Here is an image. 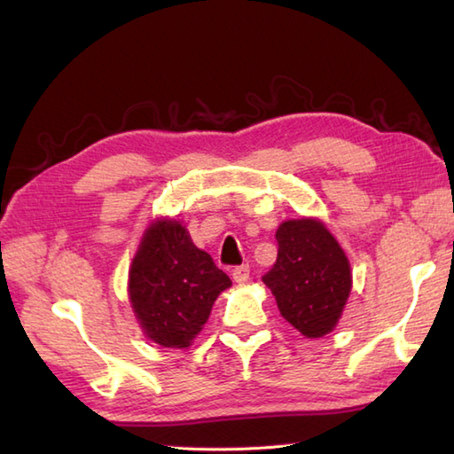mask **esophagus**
I'll use <instances>...</instances> for the list:
<instances>
[{"label":"esophagus","mask_w":454,"mask_h":454,"mask_svg":"<svg viewBox=\"0 0 454 454\" xmlns=\"http://www.w3.org/2000/svg\"><path fill=\"white\" fill-rule=\"evenodd\" d=\"M232 277L236 283H246L249 278V265H239L232 271Z\"/></svg>","instance_id":"34e87169"}]
</instances>
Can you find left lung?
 Listing matches in <instances>:
<instances>
[{"label":"left lung","instance_id":"left-lung-1","mask_svg":"<svg viewBox=\"0 0 454 454\" xmlns=\"http://www.w3.org/2000/svg\"><path fill=\"white\" fill-rule=\"evenodd\" d=\"M277 262L262 277L285 320L306 337L332 332L351 293V269L335 238L312 218L277 230Z\"/></svg>","mask_w":454,"mask_h":454}]
</instances>
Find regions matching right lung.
Masks as SVG:
<instances>
[{"instance_id":"1","label":"right lung","mask_w":454,"mask_h":454,"mask_svg":"<svg viewBox=\"0 0 454 454\" xmlns=\"http://www.w3.org/2000/svg\"><path fill=\"white\" fill-rule=\"evenodd\" d=\"M232 285L176 220L152 224L130 267V302L152 341L189 347L218 294Z\"/></svg>"}]
</instances>
